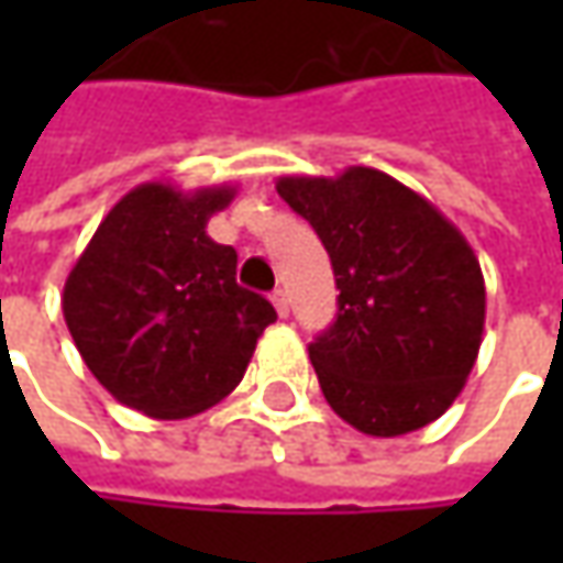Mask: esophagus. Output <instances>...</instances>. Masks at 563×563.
Returning <instances> with one entry per match:
<instances>
[{
  "label": "esophagus",
  "mask_w": 563,
  "mask_h": 563,
  "mask_svg": "<svg viewBox=\"0 0 563 563\" xmlns=\"http://www.w3.org/2000/svg\"><path fill=\"white\" fill-rule=\"evenodd\" d=\"M272 303H275L278 316L291 313V300H288V291H285V288H275V291H272Z\"/></svg>",
  "instance_id": "obj_1"
}]
</instances>
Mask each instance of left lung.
Returning a JSON list of instances; mask_svg holds the SVG:
<instances>
[{"instance_id": "left-lung-1", "label": "left lung", "mask_w": 563, "mask_h": 563, "mask_svg": "<svg viewBox=\"0 0 563 563\" xmlns=\"http://www.w3.org/2000/svg\"><path fill=\"white\" fill-rule=\"evenodd\" d=\"M275 190L313 225L335 269V322L310 344L329 407L378 439L439 420L486 325V282L464 234L366 165L338 178L285 175Z\"/></svg>"}]
</instances>
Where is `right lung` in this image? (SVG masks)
Returning a JSON list of instances; mask_svg holds the SVG:
<instances>
[{
    "instance_id": "add662e5",
    "label": "right lung",
    "mask_w": 563,
    "mask_h": 563,
    "mask_svg": "<svg viewBox=\"0 0 563 563\" xmlns=\"http://www.w3.org/2000/svg\"><path fill=\"white\" fill-rule=\"evenodd\" d=\"M231 200V185L134 187L68 272L62 313L87 369L153 420H185L231 395L275 322L269 300L234 282V247L206 234Z\"/></svg>"
}]
</instances>
